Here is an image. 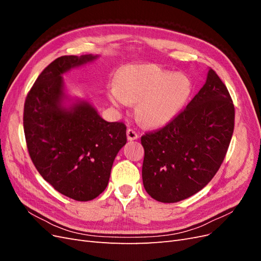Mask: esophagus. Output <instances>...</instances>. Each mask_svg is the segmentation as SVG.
Returning a JSON list of instances; mask_svg holds the SVG:
<instances>
[{"mask_svg":"<svg viewBox=\"0 0 261 261\" xmlns=\"http://www.w3.org/2000/svg\"><path fill=\"white\" fill-rule=\"evenodd\" d=\"M126 134H127V139L128 140H135V139L138 138V134L132 128H128L127 132H126Z\"/></svg>","mask_w":261,"mask_h":261,"instance_id":"1","label":"esophagus"}]
</instances>
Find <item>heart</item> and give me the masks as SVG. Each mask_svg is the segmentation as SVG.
Masks as SVG:
<instances>
[{
    "instance_id": "heart-1",
    "label": "heart",
    "mask_w": 261,
    "mask_h": 261,
    "mask_svg": "<svg viewBox=\"0 0 261 261\" xmlns=\"http://www.w3.org/2000/svg\"><path fill=\"white\" fill-rule=\"evenodd\" d=\"M191 92L192 83L183 74H172L155 64H132L117 73L108 97L116 107L137 102L138 120L161 126L180 111Z\"/></svg>"
}]
</instances>
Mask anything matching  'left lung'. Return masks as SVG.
I'll return each instance as SVG.
<instances>
[{"mask_svg": "<svg viewBox=\"0 0 261 261\" xmlns=\"http://www.w3.org/2000/svg\"><path fill=\"white\" fill-rule=\"evenodd\" d=\"M234 118L230 92L209 69L206 84L184 110L141 136L146 192L161 202H177L199 192L224 160Z\"/></svg>", "mask_w": 261, "mask_h": 261, "instance_id": "left-lung-1", "label": "left lung"}]
</instances>
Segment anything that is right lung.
<instances>
[{"instance_id":"obj_1","label":"right lung","mask_w":261,"mask_h":261,"mask_svg":"<svg viewBox=\"0 0 261 261\" xmlns=\"http://www.w3.org/2000/svg\"><path fill=\"white\" fill-rule=\"evenodd\" d=\"M64 55L46 66L23 106V133L37 171L55 191L78 201L94 199L108 186L112 164L126 144V125L107 122L87 102L63 108L62 74L92 61Z\"/></svg>"}]
</instances>
